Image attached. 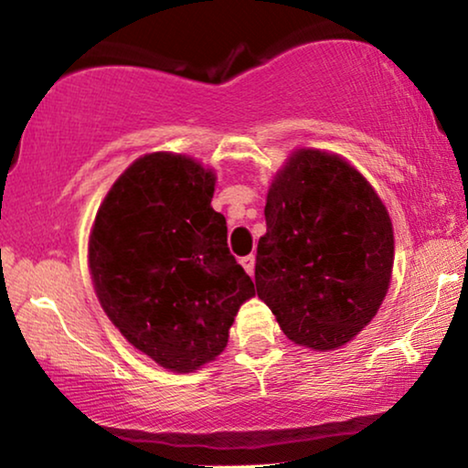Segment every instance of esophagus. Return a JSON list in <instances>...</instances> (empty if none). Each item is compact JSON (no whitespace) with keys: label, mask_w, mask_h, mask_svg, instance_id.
I'll list each match as a JSON object with an SVG mask.
<instances>
[{"label":"esophagus","mask_w":468,"mask_h":468,"mask_svg":"<svg viewBox=\"0 0 468 468\" xmlns=\"http://www.w3.org/2000/svg\"><path fill=\"white\" fill-rule=\"evenodd\" d=\"M239 262H241V267L246 269V273L248 275H254V267H256V258L250 254V256H243V258H239Z\"/></svg>","instance_id":"34e87169"}]
</instances>
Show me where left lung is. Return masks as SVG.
Here are the masks:
<instances>
[{"instance_id": "left-lung-1", "label": "left lung", "mask_w": 468, "mask_h": 468, "mask_svg": "<svg viewBox=\"0 0 468 468\" xmlns=\"http://www.w3.org/2000/svg\"><path fill=\"white\" fill-rule=\"evenodd\" d=\"M258 239L256 292L292 343L336 351L372 322L395 239L374 186L336 153L296 149L273 176Z\"/></svg>"}]
</instances>
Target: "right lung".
I'll return each instance as SVG.
<instances>
[{
    "mask_svg": "<svg viewBox=\"0 0 468 468\" xmlns=\"http://www.w3.org/2000/svg\"><path fill=\"white\" fill-rule=\"evenodd\" d=\"M216 174L178 153H146L96 212L88 267L102 311L128 343L170 372L218 357L256 292L210 206Z\"/></svg>",
    "mask_w": 468,
    "mask_h": 468,
    "instance_id": "right-lung-1",
    "label": "right lung"
}]
</instances>
